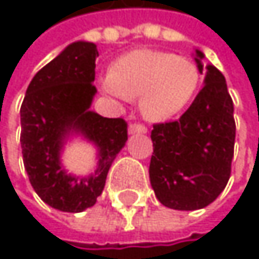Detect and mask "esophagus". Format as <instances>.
<instances>
[{
  "label": "esophagus",
  "instance_id": "34e87169",
  "mask_svg": "<svg viewBox=\"0 0 259 259\" xmlns=\"http://www.w3.org/2000/svg\"><path fill=\"white\" fill-rule=\"evenodd\" d=\"M146 132H147V127L144 124L134 122L128 125V134H146Z\"/></svg>",
  "mask_w": 259,
  "mask_h": 259
}]
</instances>
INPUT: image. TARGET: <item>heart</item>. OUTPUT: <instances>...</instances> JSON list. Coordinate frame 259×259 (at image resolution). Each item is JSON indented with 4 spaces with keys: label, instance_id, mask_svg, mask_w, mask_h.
Wrapping results in <instances>:
<instances>
[{
    "label": "heart",
    "instance_id": "heart-1",
    "mask_svg": "<svg viewBox=\"0 0 259 259\" xmlns=\"http://www.w3.org/2000/svg\"><path fill=\"white\" fill-rule=\"evenodd\" d=\"M200 85L197 65L172 53L135 49L118 57L110 74L101 82L113 98H140L141 113L152 121H164L190 104Z\"/></svg>",
    "mask_w": 259,
    "mask_h": 259
}]
</instances>
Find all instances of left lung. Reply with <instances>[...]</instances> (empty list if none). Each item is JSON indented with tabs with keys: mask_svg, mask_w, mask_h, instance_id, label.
Masks as SVG:
<instances>
[{
	"mask_svg": "<svg viewBox=\"0 0 259 259\" xmlns=\"http://www.w3.org/2000/svg\"><path fill=\"white\" fill-rule=\"evenodd\" d=\"M203 54L197 51V68ZM205 85L177 119L154 124L149 177L157 199L167 208H205L224 191L232 174L236 124L224 74L205 68Z\"/></svg>",
	"mask_w": 259,
	"mask_h": 259,
	"instance_id": "obj_1",
	"label": "left lung"
}]
</instances>
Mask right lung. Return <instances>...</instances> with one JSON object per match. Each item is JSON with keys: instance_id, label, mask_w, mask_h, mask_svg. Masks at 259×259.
Instances as JSON below:
<instances>
[{"instance_id": "obj_1", "label": "right lung", "mask_w": 259, "mask_h": 259, "mask_svg": "<svg viewBox=\"0 0 259 259\" xmlns=\"http://www.w3.org/2000/svg\"><path fill=\"white\" fill-rule=\"evenodd\" d=\"M95 43L76 41L43 66L21 104V151L29 182L49 206L80 213L96 203L116 154L127 141L122 118H104L88 108L96 93ZM76 130L100 149V166L87 179L64 174L58 155L64 135Z\"/></svg>"}]
</instances>
